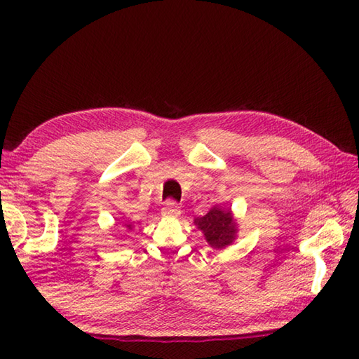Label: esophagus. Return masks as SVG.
I'll return each mask as SVG.
<instances>
[{"label": "esophagus", "mask_w": 359, "mask_h": 359, "mask_svg": "<svg viewBox=\"0 0 359 359\" xmlns=\"http://www.w3.org/2000/svg\"><path fill=\"white\" fill-rule=\"evenodd\" d=\"M162 215H163V216H168V217L179 216V215H180L179 203L174 202V201H166L165 205H163V208H162Z\"/></svg>", "instance_id": "obj_1"}]
</instances>
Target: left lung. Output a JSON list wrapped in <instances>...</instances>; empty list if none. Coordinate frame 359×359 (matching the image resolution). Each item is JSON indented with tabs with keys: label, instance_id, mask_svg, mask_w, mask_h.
Wrapping results in <instances>:
<instances>
[{
	"label": "left lung",
	"instance_id": "obj_1",
	"mask_svg": "<svg viewBox=\"0 0 359 359\" xmlns=\"http://www.w3.org/2000/svg\"><path fill=\"white\" fill-rule=\"evenodd\" d=\"M203 231L207 242L215 248L230 245L234 239L236 224L230 211H224L217 207L211 208L207 215L196 219L194 222Z\"/></svg>",
	"mask_w": 359,
	"mask_h": 359
}]
</instances>
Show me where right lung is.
Instances as JSON below:
<instances>
[{
	"mask_svg": "<svg viewBox=\"0 0 359 359\" xmlns=\"http://www.w3.org/2000/svg\"><path fill=\"white\" fill-rule=\"evenodd\" d=\"M128 228H131V225H128Z\"/></svg>",
	"mask_w": 359,
	"mask_h": 359,
	"instance_id": "add662e5",
	"label": "right lung"
}]
</instances>
